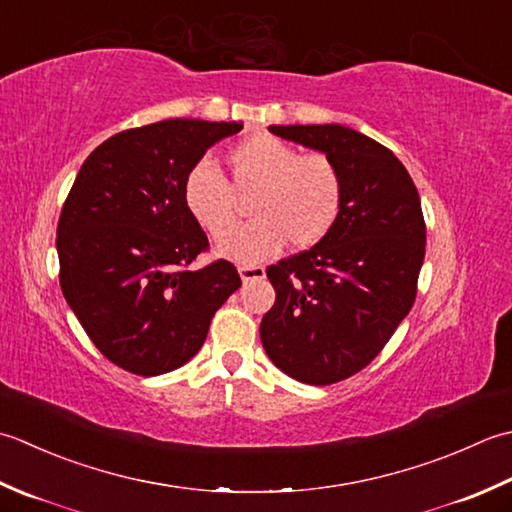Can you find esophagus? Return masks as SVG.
<instances>
[{
  "mask_svg": "<svg viewBox=\"0 0 512 512\" xmlns=\"http://www.w3.org/2000/svg\"><path fill=\"white\" fill-rule=\"evenodd\" d=\"M238 274H241L243 283H249V280L265 278V269L263 267H254V265H241V267H238Z\"/></svg>",
  "mask_w": 512,
  "mask_h": 512,
  "instance_id": "esophagus-1",
  "label": "esophagus"
}]
</instances>
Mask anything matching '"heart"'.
<instances>
[{
	"instance_id": "obj_1",
	"label": "heart",
	"mask_w": 512,
	"mask_h": 512,
	"mask_svg": "<svg viewBox=\"0 0 512 512\" xmlns=\"http://www.w3.org/2000/svg\"><path fill=\"white\" fill-rule=\"evenodd\" d=\"M227 163L234 187L207 159L192 165L183 181L187 214L212 238L235 224V193L255 192V221L216 243L221 258L256 265L278 256L289 241L296 249L314 247L336 227L344 183L327 154H298L271 134H254L227 154Z\"/></svg>"
}]
</instances>
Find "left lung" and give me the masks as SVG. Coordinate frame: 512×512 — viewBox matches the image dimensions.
<instances>
[{
    "label": "left lung",
    "instance_id": "left-lung-1",
    "mask_svg": "<svg viewBox=\"0 0 512 512\" xmlns=\"http://www.w3.org/2000/svg\"><path fill=\"white\" fill-rule=\"evenodd\" d=\"M269 132L327 154L344 183L325 241L267 269L276 302L260 322L269 360L320 387L367 367L411 311L426 245L422 205L398 156L367 134L340 123Z\"/></svg>",
    "mask_w": 512,
    "mask_h": 512
}]
</instances>
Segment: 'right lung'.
<instances>
[{
  "label": "right lung",
  "mask_w": 512,
  "mask_h": 512,
  "mask_svg": "<svg viewBox=\"0 0 512 512\" xmlns=\"http://www.w3.org/2000/svg\"><path fill=\"white\" fill-rule=\"evenodd\" d=\"M241 130V121L168 119L114 134L83 161L57 225L59 283L117 367L137 375L183 367L241 287L227 260L185 269L210 243L183 205L185 174Z\"/></svg>",
  "instance_id": "right-lung-1"
}]
</instances>
